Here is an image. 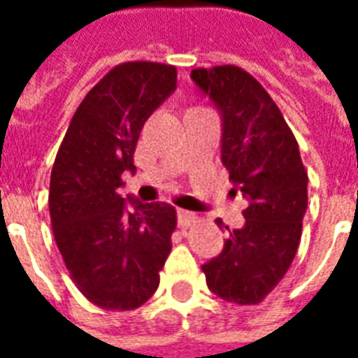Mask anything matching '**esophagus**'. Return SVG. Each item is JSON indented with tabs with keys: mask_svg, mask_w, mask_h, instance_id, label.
I'll list each match as a JSON object with an SVG mask.
<instances>
[{
	"mask_svg": "<svg viewBox=\"0 0 358 358\" xmlns=\"http://www.w3.org/2000/svg\"><path fill=\"white\" fill-rule=\"evenodd\" d=\"M197 222V215L195 213H189V210L180 209L178 210V224L180 228H189Z\"/></svg>",
	"mask_w": 358,
	"mask_h": 358,
	"instance_id": "34e87169",
	"label": "esophagus"
}]
</instances>
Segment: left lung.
Listing matches in <instances>:
<instances>
[{
  "mask_svg": "<svg viewBox=\"0 0 358 358\" xmlns=\"http://www.w3.org/2000/svg\"><path fill=\"white\" fill-rule=\"evenodd\" d=\"M192 78L222 113V164L248 199L245 226L228 230L222 253L203 264V272L220 299L257 305L280 284L297 253L307 171L284 115L248 71L194 69Z\"/></svg>",
  "mask_w": 358,
  "mask_h": 358,
  "instance_id": "8db88e82",
  "label": "left lung"
}]
</instances>
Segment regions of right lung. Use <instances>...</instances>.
Listing matches in <instances>:
<instances>
[{
	"instance_id": "add662e5",
	"label": "right lung",
	"mask_w": 358,
	"mask_h": 358,
	"mask_svg": "<svg viewBox=\"0 0 358 358\" xmlns=\"http://www.w3.org/2000/svg\"><path fill=\"white\" fill-rule=\"evenodd\" d=\"M176 66L128 61L82 99L51 169L50 217L66 270L105 310L141 307L159 287L176 209L118 195L149 115L176 90Z\"/></svg>"
}]
</instances>
